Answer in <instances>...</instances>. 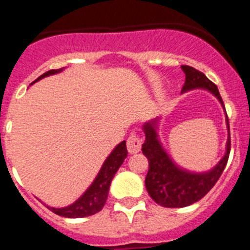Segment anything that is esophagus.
<instances>
[{
  "label": "esophagus",
  "mask_w": 250,
  "mask_h": 250,
  "mask_svg": "<svg viewBox=\"0 0 250 250\" xmlns=\"http://www.w3.org/2000/svg\"><path fill=\"white\" fill-rule=\"evenodd\" d=\"M141 144H143V140H141L140 136L138 134H131L127 139V151L130 154L139 152L141 149Z\"/></svg>",
  "instance_id": "obj_1"
}]
</instances>
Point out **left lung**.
<instances>
[{
	"label": "left lung",
	"instance_id": "8db88e82",
	"mask_svg": "<svg viewBox=\"0 0 250 250\" xmlns=\"http://www.w3.org/2000/svg\"><path fill=\"white\" fill-rule=\"evenodd\" d=\"M185 74V83L182 92L193 89H205L210 91L224 107L219 90L203 72L191 66L183 65ZM227 116V126L229 132V119ZM158 119L144 124L145 143L143 144V154L149 160V170L145 178V187L151 199L165 208H183L194 204L208 194L222 175L228 163L230 152V132L227 140V150L222 160L207 173H191L179 167L167 155L158 138Z\"/></svg>",
	"mask_w": 250,
	"mask_h": 250
}]
</instances>
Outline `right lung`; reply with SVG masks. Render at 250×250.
<instances>
[{
  "label": "right lung",
  "instance_id": "right-lung-1",
  "mask_svg": "<svg viewBox=\"0 0 250 250\" xmlns=\"http://www.w3.org/2000/svg\"><path fill=\"white\" fill-rule=\"evenodd\" d=\"M62 70L63 68L50 70V71L41 75L32 83L41 80L43 77L50 76V75L59 74ZM126 141H121L120 144L112 150L111 154L104 161V164L101 167L100 171H99L98 176L95 178V180L90 185L89 189L76 202L65 208H47L51 211H54L55 214H57V215L65 216V218H83V216L94 215V214L99 213L104 208V205H105L106 199H107L112 178H114V175L119 170V167H121L124 160L126 159Z\"/></svg>",
  "mask_w": 250,
  "mask_h": 250
}]
</instances>
